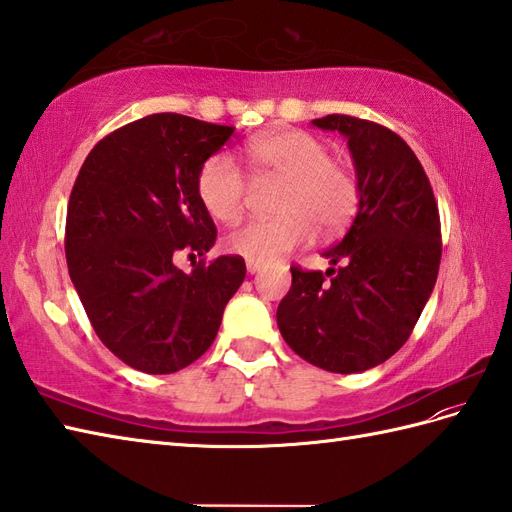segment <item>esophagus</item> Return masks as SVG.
Segmentation results:
<instances>
[{
	"instance_id": "obj_1",
	"label": "esophagus",
	"mask_w": 512,
	"mask_h": 512,
	"mask_svg": "<svg viewBox=\"0 0 512 512\" xmlns=\"http://www.w3.org/2000/svg\"><path fill=\"white\" fill-rule=\"evenodd\" d=\"M261 268V264H257V261H246V270H248V275H255V272H259Z\"/></svg>"
}]
</instances>
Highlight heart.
Segmentation results:
<instances>
[{"instance_id": "obj_1", "label": "heart", "mask_w": 512, "mask_h": 512, "mask_svg": "<svg viewBox=\"0 0 512 512\" xmlns=\"http://www.w3.org/2000/svg\"><path fill=\"white\" fill-rule=\"evenodd\" d=\"M259 178H281L275 220H251L233 229L224 244L248 261L268 264L320 235L340 233L358 211V176L329 148L305 130H277L246 146ZM246 178L227 152H216L200 165L196 194L202 209L218 222H235L246 200Z\"/></svg>"}]
</instances>
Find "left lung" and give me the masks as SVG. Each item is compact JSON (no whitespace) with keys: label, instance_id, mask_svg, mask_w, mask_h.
Here are the masks:
<instances>
[{"label":"left lung","instance_id":"left-lung-1","mask_svg":"<svg viewBox=\"0 0 512 512\" xmlns=\"http://www.w3.org/2000/svg\"><path fill=\"white\" fill-rule=\"evenodd\" d=\"M312 124L347 139L360 202L347 235L323 253L325 275L290 268L277 325L310 364L362 373L395 355L417 325L441 266V218L421 161L397 133L351 115Z\"/></svg>","mask_w":512,"mask_h":512}]
</instances>
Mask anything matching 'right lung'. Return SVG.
Returning <instances> with one entry per match:
<instances>
[{"label":"right lung","mask_w":512,"mask_h":512,"mask_svg":"<svg viewBox=\"0 0 512 512\" xmlns=\"http://www.w3.org/2000/svg\"><path fill=\"white\" fill-rule=\"evenodd\" d=\"M178 113H154L95 144L71 189L65 255L95 334L124 364L176 373L205 353L246 277L237 255L200 259L216 224L196 194L200 165L233 135Z\"/></svg>","instance_id":"add662e5"}]
</instances>
